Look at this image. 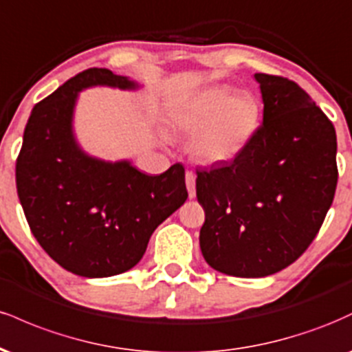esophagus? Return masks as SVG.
Instances as JSON below:
<instances>
[{"label": "esophagus", "mask_w": 352, "mask_h": 352, "mask_svg": "<svg viewBox=\"0 0 352 352\" xmlns=\"http://www.w3.org/2000/svg\"><path fill=\"white\" fill-rule=\"evenodd\" d=\"M185 184H187V190H188V197H190V199H195V195H197L195 173H193V172L185 173Z\"/></svg>", "instance_id": "34e87169"}]
</instances>
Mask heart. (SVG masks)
Wrapping results in <instances>:
<instances>
[{
    "instance_id": "heart-1",
    "label": "heart",
    "mask_w": 352,
    "mask_h": 352,
    "mask_svg": "<svg viewBox=\"0 0 352 352\" xmlns=\"http://www.w3.org/2000/svg\"><path fill=\"white\" fill-rule=\"evenodd\" d=\"M261 104L250 92L212 86L200 91L172 114L177 131L192 137L190 152L204 165L235 160L261 124Z\"/></svg>"
}]
</instances>
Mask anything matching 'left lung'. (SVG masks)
<instances>
[{"instance_id": "left-lung-1", "label": "left lung", "mask_w": 352, "mask_h": 352, "mask_svg": "<svg viewBox=\"0 0 352 352\" xmlns=\"http://www.w3.org/2000/svg\"><path fill=\"white\" fill-rule=\"evenodd\" d=\"M263 124L232 162L197 170L200 250L217 272L261 278L296 261L318 235L338 185L336 131L293 80L254 74Z\"/></svg>"}]
</instances>
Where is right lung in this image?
I'll return each mask as SVG.
<instances>
[{
  "instance_id": "obj_1",
  "label": "right lung",
  "mask_w": 352,
  "mask_h": 352,
  "mask_svg": "<svg viewBox=\"0 0 352 352\" xmlns=\"http://www.w3.org/2000/svg\"><path fill=\"white\" fill-rule=\"evenodd\" d=\"M92 86L139 84L91 67L36 104L16 160V188L31 232L56 263L79 276L106 278L139 263L153 230L188 193L182 164L147 175L129 160L106 162L79 147L72 116L79 92Z\"/></svg>"
}]
</instances>
